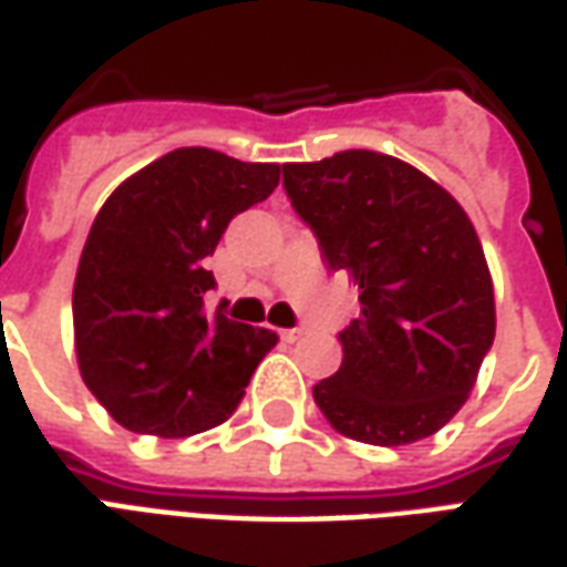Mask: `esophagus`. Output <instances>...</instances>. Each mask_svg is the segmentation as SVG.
Instances as JSON below:
<instances>
[{
	"label": "esophagus",
	"mask_w": 567,
	"mask_h": 567,
	"mask_svg": "<svg viewBox=\"0 0 567 567\" xmlns=\"http://www.w3.org/2000/svg\"><path fill=\"white\" fill-rule=\"evenodd\" d=\"M303 334V328H285L282 331V340H288V343H295L297 338Z\"/></svg>",
	"instance_id": "obj_1"
}]
</instances>
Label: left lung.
<instances>
[{"label": "left lung", "mask_w": 567, "mask_h": 567, "mask_svg": "<svg viewBox=\"0 0 567 567\" xmlns=\"http://www.w3.org/2000/svg\"><path fill=\"white\" fill-rule=\"evenodd\" d=\"M328 270L359 285L362 312L338 334L343 362L312 399L338 433L411 445L461 411L494 343V288L476 229L426 174L343 150L282 165Z\"/></svg>", "instance_id": "1"}]
</instances>
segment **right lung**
<instances>
[{
  "label": "right lung",
  "instance_id": "obj_1",
  "mask_svg": "<svg viewBox=\"0 0 567 567\" xmlns=\"http://www.w3.org/2000/svg\"><path fill=\"white\" fill-rule=\"evenodd\" d=\"M279 165L184 146L113 189L91 224L73 285L82 380L125 430L184 439L224 423L257 362L267 328L205 312L229 220L264 202Z\"/></svg>",
  "mask_w": 567,
  "mask_h": 567
}]
</instances>
